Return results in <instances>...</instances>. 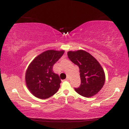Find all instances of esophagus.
<instances>
[{
    "instance_id": "esophagus-1",
    "label": "esophagus",
    "mask_w": 129,
    "mask_h": 129,
    "mask_svg": "<svg viewBox=\"0 0 129 129\" xmlns=\"http://www.w3.org/2000/svg\"><path fill=\"white\" fill-rule=\"evenodd\" d=\"M69 78L68 77H67L66 78V79H65V81H69Z\"/></svg>"
}]
</instances>
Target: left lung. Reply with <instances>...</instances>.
I'll return each instance as SVG.
<instances>
[{
	"mask_svg": "<svg viewBox=\"0 0 129 129\" xmlns=\"http://www.w3.org/2000/svg\"><path fill=\"white\" fill-rule=\"evenodd\" d=\"M68 58L80 69L81 85L75 91L80 95L91 97L101 90L105 81L104 69L90 53L83 50L69 51Z\"/></svg>",
	"mask_w": 129,
	"mask_h": 129,
	"instance_id": "8db88e82",
	"label": "left lung"
}]
</instances>
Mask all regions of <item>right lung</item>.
<instances>
[{
  "instance_id": "obj_1",
  "label": "right lung",
  "mask_w": 129,
  "mask_h": 129,
  "mask_svg": "<svg viewBox=\"0 0 129 129\" xmlns=\"http://www.w3.org/2000/svg\"><path fill=\"white\" fill-rule=\"evenodd\" d=\"M64 51L48 50L30 62L25 73V82L32 94L40 99H48L60 88L61 80L53 71V66Z\"/></svg>"
}]
</instances>
